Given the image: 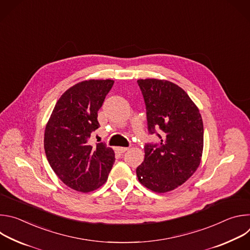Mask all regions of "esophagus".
<instances>
[{
    "label": "esophagus",
    "mask_w": 250,
    "mask_h": 250,
    "mask_svg": "<svg viewBox=\"0 0 250 250\" xmlns=\"http://www.w3.org/2000/svg\"><path fill=\"white\" fill-rule=\"evenodd\" d=\"M127 147H117V151L119 152V153H121V154H123V153H125V151H127Z\"/></svg>",
    "instance_id": "obj_1"
}]
</instances>
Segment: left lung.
Returning a JSON list of instances; mask_svg holds the SVG:
<instances>
[{"mask_svg": "<svg viewBox=\"0 0 250 250\" xmlns=\"http://www.w3.org/2000/svg\"><path fill=\"white\" fill-rule=\"evenodd\" d=\"M147 128L158 144H146L145 160L136 168L138 181L156 193H166L185 183L200 165L204 146L201 114L187 93L176 84L140 79Z\"/></svg>", "mask_w": 250, "mask_h": 250, "instance_id": "obj_1", "label": "left lung"}]
</instances>
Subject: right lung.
Returning <instances> with one entry per match:
<instances>
[{"label": "right lung", "mask_w": 250, "mask_h": 250, "mask_svg": "<svg viewBox=\"0 0 250 250\" xmlns=\"http://www.w3.org/2000/svg\"><path fill=\"white\" fill-rule=\"evenodd\" d=\"M114 85L113 80H88L68 89L57 101L44 132L46 158L68 187L91 192L108 179L115 152L103 142L88 141L99 128L98 111Z\"/></svg>", "instance_id": "right-lung-1"}]
</instances>
